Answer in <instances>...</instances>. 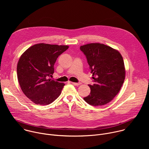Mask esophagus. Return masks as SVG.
Segmentation results:
<instances>
[{"instance_id": "esophagus-1", "label": "esophagus", "mask_w": 149, "mask_h": 149, "mask_svg": "<svg viewBox=\"0 0 149 149\" xmlns=\"http://www.w3.org/2000/svg\"><path fill=\"white\" fill-rule=\"evenodd\" d=\"M70 83L72 84H73V85H74V86H79V85L81 84L80 82H79V83H76V82H70Z\"/></svg>"}]
</instances>
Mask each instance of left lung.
<instances>
[{
	"instance_id": "left-lung-1",
	"label": "left lung",
	"mask_w": 149,
	"mask_h": 149,
	"mask_svg": "<svg viewBox=\"0 0 149 149\" xmlns=\"http://www.w3.org/2000/svg\"><path fill=\"white\" fill-rule=\"evenodd\" d=\"M86 55L93 74V85L90 94L84 100L93 106L110 102L119 93L125 79V67L120 53L111 47L99 43L80 47Z\"/></svg>"
}]
</instances>
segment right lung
Instances as JSON below:
<instances>
[{"label":"right lung","instance_id":"obj_1","mask_svg":"<svg viewBox=\"0 0 149 149\" xmlns=\"http://www.w3.org/2000/svg\"><path fill=\"white\" fill-rule=\"evenodd\" d=\"M68 48L38 44L20 57L17 65L18 81L24 94L35 104L48 105L60 95L65 84L49 78L54 72L56 59Z\"/></svg>","mask_w":149,"mask_h":149}]
</instances>
